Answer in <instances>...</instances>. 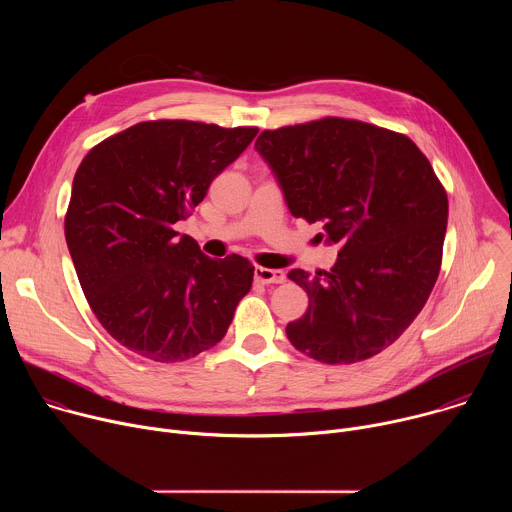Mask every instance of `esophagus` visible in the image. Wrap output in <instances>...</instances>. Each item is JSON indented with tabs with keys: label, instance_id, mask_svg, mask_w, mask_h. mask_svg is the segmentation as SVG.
<instances>
[{
	"label": "esophagus",
	"instance_id": "esophagus-1",
	"mask_svg": "<svg viewBox=\"0 0 512 512\" xmlns=\"http://www.w3.org/2000/svg\"><path fill=\"white\" fill-rule=\"evenodd\" d=\"M255 281L259 283H283L285 273L281 269H267V267H255L253 271Z\"/></svg>",
	"mask_w": 512,
	"mask_h": 512
}]
</instances>
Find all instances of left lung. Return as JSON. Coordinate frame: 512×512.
<instances>
[{
    "instance_id": "8db88e82",
    "label": "left lung",
    "mask_w": 512,
    "mask_h": 512,
    "mask_svg": "<svg viewBox=\"0 0 512 512\" xmlns=\"http://www.w3.org/2000/svg\"><path fill=\"white\" fill-rule=\"evenodd\" d=\"M289 212L322 223L340 247L330 271L287 277L308 291V312L289 342L328 364L371 358L391 346L425 306L442 267L448 194L403 133L342 117L263 131Z\"/></svg>"
}]
</instances>
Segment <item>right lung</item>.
Instances as JSON below:
<instances>
[{
    "label": "right lung",
    "instance_id": "add662e5",
    "mask_svg": "<svg viewBox=\"0 0 512 512\" xmlns=\"http://www.w3.org/2000/svg\"><path fill=\"white\" fill-rule=\"evenodd\" d=\"M257 131L143 121L81 162L64 218L66 245L93 314L131 352L180 362L227 334L255 267L241 255L206 257L174 225Z\"/></svg>",
    "mask_w": 512,
    "mask_h": 512
}]
</instances>
